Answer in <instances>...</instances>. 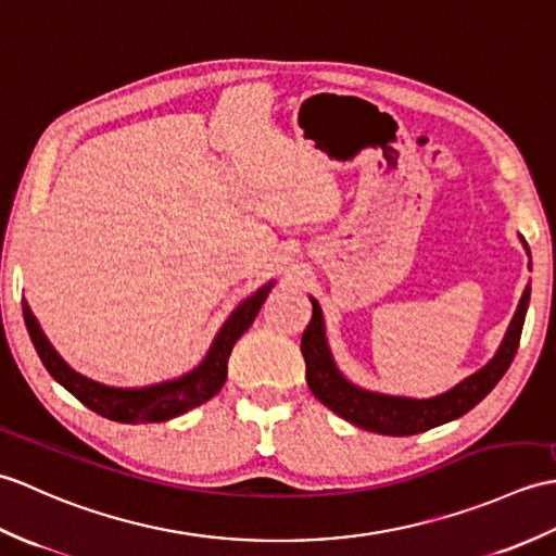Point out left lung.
<instances>
[{"mask_svg":"<svg viewBox=\"0 0 556 556\" xmlns=\"http://www.w3.org/2000/svg\"><path fill=\"white\" fill-rule=\"evenodd\" d=\"M521 242L526 247V254L530 256V250L523 238ZM309 300H312L314 312H312L309 326H306L302 336V354L306 364V382H309V390L314 392V397L318 402H324L330 412H336L340 418H344V421H350L356 428L371 430V433H380V435L404 438V435L424 433V430H430L464 416L497 386L500 378L507 374V368L511 366L516 350H519L523 320H526L528 302H530V286H526L521 294V302L516 306V314L511 318L507 332H504V340L500 342L495 356H492L483 368H478L476 374L464 378L462 382H456L452 390L435 394V397H428V400L400 397V394L374 392V390L354 386V382L340 371L336 359H332L320 304L314 298Z\"/></svg>","mask_w":556,"mask_h":556,"instance_id":"1","label":"left lung"}]
</instances>
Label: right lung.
<instances>
[{
    "instance_id": "obj_1",
    "label": "right lung",
    "mask_w": 556,
    "mask_h": 556,
    "mask_svg": "<svg viewBox=\"0 0 556 556\" xmlns=\"http://www.w3.org/2000/svg\"><path fill=\"white\" fill-rule=\"evenodd\" d=\"M274 286L276 280H268L266 286L252 292L250 298L242 300L236 309H232V314L226 318V324L216 332L214 342L208 344L204 359L197 364L192 371L182 374L174 380L154 382V386L144 388L104 386V382H97L88 376L73 371V368L61 359V354L52 348V342L47 340L26 300H23V318H26L30 340L37 354H40L49 376H52L59 386H64L73 397L80 400L88 409L118 424H159L194 409V406L212 400L214 394L224 388V382L228 378V356L232 352V344H236L242 338V332L252 326V320L256 318Z\"/></svg>"
}]
</instances>
